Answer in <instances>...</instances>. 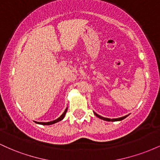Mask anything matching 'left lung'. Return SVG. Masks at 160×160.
Instances as JSON below:
<instances>
[{
	"mask_svg": "<svg viewBox=\"0 0 160 160\" xmlns=\"http://www.w3.org/2000/svg\"><path fill=\"white\" fill-rule=\"evenodd\" d=\"M94 113H95V115L96 116V117H98V118L102 119V120H105V121H110V122H111V121H112V122H115V121H120V120H123V119L126 118V117H128V115H126V116H125V117H120V118L109 119V118H105V117H102V116H100V115L97 114V113H95V112H94Z\"/></svg>",
	"mask_w": 160,
	"mask_h": 160,
	"instance_id": "left-lung-1",
	"label": "left lung"
}]
</instances>
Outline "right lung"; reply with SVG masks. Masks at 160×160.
Returning <instances> with one entry per match:
<instances>
[{"label": "right lung", "mask_w": 160, "mask_h": 160, "mask_svg": "<svg viewBox=\"0 0 160 160\" xmlns=\"http://www.w3.org/2000/svg\"><path fill=\"white\" fill-rule=\"evenodd\" d=\"M67 110H68V108H66L65 111H64V113H62V114L59 117H58V119H56V120H53V121H51V122H36L38 124H41V125H52V124H54L56 123L57 122H59V121H61L62 120H63V118L65 117V116L66 114V112H67Z\"/></svg>", "instance_id": "add662e5"}]
</instances>
